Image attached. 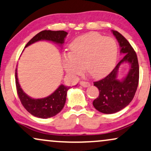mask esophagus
Returning <instances> with one entry per match:
<instances>
[{"instance_id":"34e87169","label":"esophagus","mask_w":151,"mask_h":151,"mask_svg":"<svg viewBox=\"0 0 151 151\" xmlns=\"http://www.w3.org/2000/svg\"><path fill=\"white\" fill-rule=\"evenodd\" d=\"M80 84H81V86H82L83 87H85V88L90 86V83L87 82V81H81V82H80Z\"/></svg>"}]
</instances>
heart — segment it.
<instances>
[{"instance_id":"obj_1","label":"heart","mask_w":151,"mask_h":151,"mask_svg":"<svg viewBox=\"0 0 151 151\" xmlns=\"http://www.w3.org/2000/svg\"><path fill=\"white\" fill-rule=\"evenodd\" d=\"M117 54V44L114 39L90 32L73 41L70 52L63 55L62 62L70 75H81L84 65L92 77L100 78L114 68Z\"/></svg>"}]
</instances>
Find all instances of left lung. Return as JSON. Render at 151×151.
<instances>
[{"label":"left lung","mask_w":151,"mask_h":151,"mask_svg":"<svg viewBox=\"0 0 151 151\" xmlns=\"http://www.w3.org/2000/svg\"><path fill=\"white\" fill-rule=\"evenodd\" d=\"M120 46L124 57L107 76L94 83L99 90V96L93 101L94 107L104 114H114L122 110L132 102L137 90L139 80V66L137 55L129 42L119 32L112 30ZM128 63L130 68L122 81L117 79L120 65Z\"/></svg>","instance_id":"8db88e82"}]
</instances>
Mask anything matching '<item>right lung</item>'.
<instances>
[{"instance_id":"add662e5","label":"right lung","mask_w":151,"mask_h":151,"mask_svg":"<svg viewBox=\"0 0 151 151\" xmlns=\"http://www.w3.org/2000/svg\"><path fill=\"white\" fill-rule=\"evenodd\" d=\"M68 33L63 31L44 30L29 41L25 47L40 40L51 41L62 45ZM24 47V48H25ZM15 84L18 97L23 107L33 116L42 119H47L55 116L63 109L66 100L67 91L70 87L61 85L51 95L42 99H34L24 93L18 82L17 68L15 70Z\"/></svg>"}]
</instances>
